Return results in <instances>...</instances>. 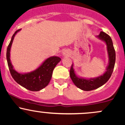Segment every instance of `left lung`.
Returning a JSON list of instances; mask_svg holds the SVG:
<instances>
[{"label":"left lung","mask_w":125,"mask_h":125,"mask_svg":"<svg viewBox=\"0 0 125 125\" xmlns=\"http://www.w3.org/2000/svg\"><path fill=\"white\" fill-rule=\"evenodd\" d=\"M98 37L104 40L107 45L108 55H109V65L107 67L106 71L103 75L99 77L96 79H85L77 77L74 73L73 65L71 66L70 75L72 81L77 87L83 91H91L99 88L108 82L111 77L114 70L115 62V51L113 46V41L110 36L103 31H101Z\"/></svg>","instance_id":"left-lung-1"}]
</instances>
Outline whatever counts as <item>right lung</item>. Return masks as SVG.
<instances>
[{"label":"right lung","mask_w":125,"mask_h":125,"mask_svg":"<svg viewBox=\"0 0 125 125\" xmlns=\"http://www.w3.org/2000/svg\"><path fill=\"white\" fill-rule=\"evenodd\" d=\"M21 30H18L12 36L7 50V59L11 76L14 80L26 89L32 91H38L46 87L50 83L52 71L57 64L61 60L59 57H51L46 59L42 65L31 73L20 74L13 69L10 60V48L16 34Z\"/></svg>","instance_id":"1"}]
</instances>
